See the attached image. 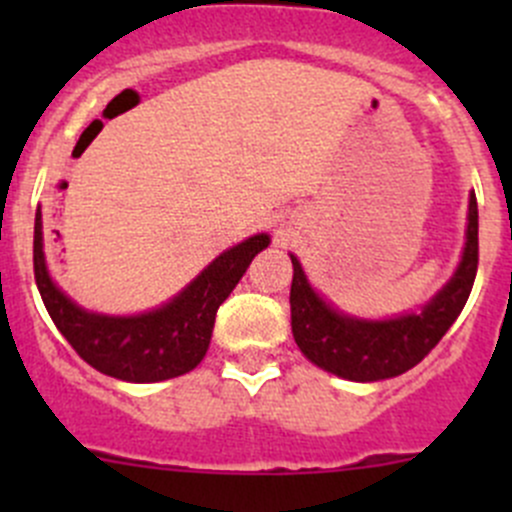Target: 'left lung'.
Wrapping results in <instances>:
<instances>
[{
    "mask_svg": "<svg viewBox=\"0 0 512 512\" xmlns=\"http://www.w3.org/2000/svg\"><path fill=\"white\" fill-rule=\"evenodd\" d=\"M292 289V334L297 347L319 369L349 381H381L414 369L451 329L478 272V203L476 193L468 200V230L461 265L446 287L421 312L394 319H356L324 302L304 275L294 255Z\"/></svg>",
    "mask_w": 512,
    "mask_h": 512,
    "instance_id": "1",
    "label": "left lung"
}]
</instances>
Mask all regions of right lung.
Masks as SVG:
<instances>
[{
  "label": "right lung",
  "instance_id": "right-lung-1",
  "mask_svg": "<svg viewBox=\"0 0 512 512\" xmlns=\"http://www.w3.org/2000/svg\"><path fill=\"white\" fill-rule=\"evenodd\" d=\"M270 245V235H252L215 257L188 287L153 312L108 317L71 302L49 277L41 213L34 220V280L56 329L76 354L101 374L133 384L175 379L203 361L213 337L215 314L250 267Z\"/></svg>",
  "mask_w": 512,
  "mask_h": 512
}]
</instances>
